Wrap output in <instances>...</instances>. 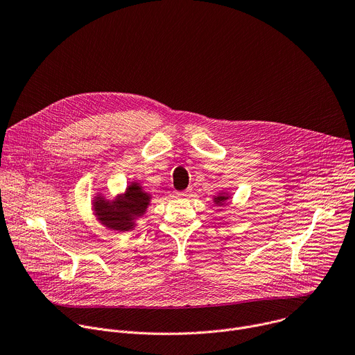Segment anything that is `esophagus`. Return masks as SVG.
Masks as SVG:
<instances>
[{
  "mask_svg": "<svg viewBox=\"0 0 355 355\" xmlns=\"http://www.w3.org/2000/svg\"><path fill=\"white\" fill-rule=\"evenodd\" d=\"M175 196L180 197V198H184V197H189L190 193L189 191H175Z\"/></svg>",
  "mask_w": 355,
  "mask_h": 355,
  "instance_id": "1",
  "label": "esophagus"
}]
</instances>
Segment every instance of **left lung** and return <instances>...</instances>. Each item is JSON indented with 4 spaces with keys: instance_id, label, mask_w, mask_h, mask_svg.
Listing matches in <instances>:
<instances>
[{
    "instance_id": "8db88e82",
    "label": "left lung",
    "mask_w": 355,
    "mask_h": 355,
    "mask_svg": "<svg viewBox=\"0 0 355 355\" xmlns=\"http://www.w3.org/2000/svg\"><path fill=\"white\" fill-rule=\"evenodd\" d=\"M228 198V196H225V194H221V196H218V197H216V204H223L225 200Z\"/></svg>"
}]
</instances>
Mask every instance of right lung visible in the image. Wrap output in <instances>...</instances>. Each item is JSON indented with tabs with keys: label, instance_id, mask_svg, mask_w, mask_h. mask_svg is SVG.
Returning <instances> with one entry per match:
<instances>
[{
	"label": "right lung",
	"instance_id": "right-lung-1",
	"mask_svg": "<svg viewBox=\"0 0 355 355\" xmlns=\"http://www.w3.org/2000/svg\"><path fill=\"white\" fill-rule=\"evenodd\" d=\"M150 204V196L143 191L138 183L127 187L121 198L113 202L98 197L95 201V212L106 227L116 231H128L134 227V220L144 214Z\"/></svg>",
	"mask_w": 355,
	"mask_h": 355
}]
</instances>
